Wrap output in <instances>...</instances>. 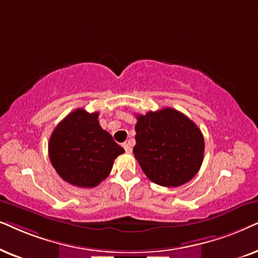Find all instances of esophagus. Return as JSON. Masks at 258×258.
Segmentation results:
<instances>
[{"instance_id": "1", "label": "esophagus", "mask_w": 258, "mask_h": 258, "mask_svg": "<svg viewBox=\"0 0 258 258\" xmlns=\"http://www.w3.org/2000/svg\"><path fill=\"white\" fill-rule=\"evenodd\" d=\"M122 147H123V149H125V151H126L127 153H131L132 152V147H131V145H130V144H127V143L122 144Z\"/></svg>"}]
</instances>
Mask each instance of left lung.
<instances>
[{
  "mask_svg": "<svg viewBox=\"0 0 258 258\" xmlns=\"http://www.w3.org/2000/svg\"><path fill=\"white\" fill-rule=\"evenodd\" d=\"M136 159L150 180L161 186H180L201 169L204 137L183 113L166 107L137 115Z\"/></svg>",
  "mask_w": 258,
  "mask_h": 258,
  "instance_id": "8db88e82",
  "label": "left lung"
}]
</instances>
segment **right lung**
I'll use <instances>...</instances> for the list:
<instances>
[{"label": "right lung", "instance_id": "right-lung-1", "mask_svg": "<svg viewBox=\"0 0 258 258\" xmlns=\"http://www.w3.org/2000/svg\"><path fill=\"white\" fill-rule=\"evenodd\" d=\"M99 113L78 108L51 133L50 163L64 181L78 187H94L111 172L114 159L125 151L99 123Z\"/></svg>", "mask_w": 258, "mask_h": 258}]
</instances>
